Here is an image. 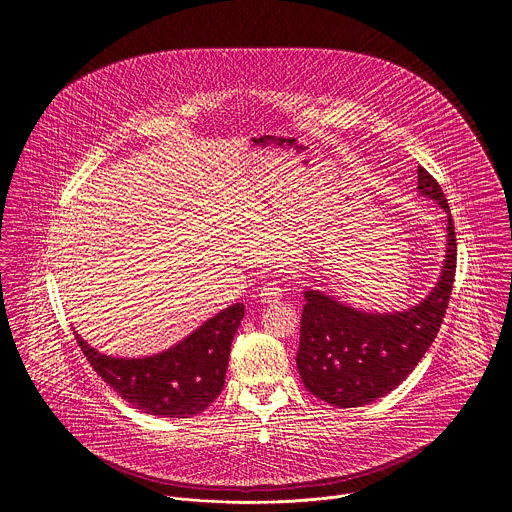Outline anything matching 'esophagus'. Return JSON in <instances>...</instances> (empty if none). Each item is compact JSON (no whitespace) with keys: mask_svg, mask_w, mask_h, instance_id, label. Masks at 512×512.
I'll return each mask as SVG.
<instances>
[{"mask_svg":"<svg viewBox=\"0 0 512 512\" xmlns=\"http://www.w3.org/2000/svg\"><path fill=\"white\" fill-rule=\"evenodd\" d=\"M283 294H285L283 285L277 283V281H271V283H265V285L261 287L259 298H261V302H265V304H275V302H279V300L283 298Z\"/></svg>","mask_w":512,"mask_h":512,"instance_id":"esophagus-1","label":"esophagus"}]
</instances>
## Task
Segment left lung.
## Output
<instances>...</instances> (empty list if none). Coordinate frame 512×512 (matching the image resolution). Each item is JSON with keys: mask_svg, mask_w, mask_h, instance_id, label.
<instances>
[{"mask_svg": "<svg viewBox=\"0 0 512 512\" xmlns=\"http://www.w3.org/2000/svg\"><path fill=\"white\" fill-rule=\"evenodd\" d=\"M417 190L448 214L444 269L425 300L403 312L369 314L322 291L304 294L298 371L306 389L330 405L360 407L385 397L407 379L440 332L456 275V231L442 186L421 166Z\"/></svg>", "mask_w": 512, "mask_h": 512, "instance_id": "1", "label": "left lung"}]
</instances>
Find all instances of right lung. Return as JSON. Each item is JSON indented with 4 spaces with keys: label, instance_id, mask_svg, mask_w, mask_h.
<instances>
[{
    "label": "right lung",
    "instance_id": "right-lung-1",
    "mask_svg": "<svg viewBox=\"0 0 512 512\" xmlns=\"http://www.w3.org/2000/svg\"><path fill=\"white\" fill-rule=\"evenodd\" d=\"M245 316L233 304L204 322L174 348L145 358H115L77 342L95 373L129 405L160 417H192L223 391L231 342Z\"/></svg>",
    "mask_w": 512,
    "mask_h": 512
}]
</instances>
